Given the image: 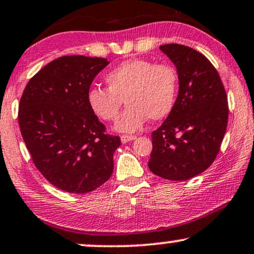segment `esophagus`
<instances>
[{
  "instance_id": "obj_1",
  "label": "esophagus",
  "mask_w": 254,
  "mask_h": 254,
  "mask_svg": "<svg viewBox=\"0 0 254 254\" xmlns=\"http://www.w3.org/2000/svg\"><path fill=\"white\" fill-rule=\"evenodd\" d=\"M134 139H136V136H132V134H123V136L121 137L122 143H127V141H131Z\"/></svg>"
}]
</instances>
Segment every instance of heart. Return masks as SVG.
<instances>
[{"label":"heart","instance_id":"heart-1","mask_svg":"<svg viewBox=\"0 0 254 254\" xmlns=\"http://www.w3.org/2000/svg\"><path fill=\"white\" fill-rule=\"evenodd\" d=\"M108 88L88 90V106L104 122L116 121L122 103L127 104L115 129L121 132L139 130L148 118L160 121L173 110L179 76L171 64L146 59L125 60L104 76Z\"/></svg>","mask_w":254,"mask_h":254}]
</instances>
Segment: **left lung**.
I'll use <instances>...</instances> for the list:
<instances>
[{"instance_id":"8db88e82","label":"left lung","mask_w":254,"mask_h":254,"mask_svg":"<svg viewBox=\"0 0 254 254\" xmlns=\"http://www.w3.org/2000/svg\"><path fill=\"white\" fill-rule=\"evenodd\" d=\"M160 50L177 66L179 94L172 113L152 132L148 168L167 180L185 181L204 172L217 157L228 125V97L203 54L180 44Z\"/></svg>"}]
</instances>
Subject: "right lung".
Listing matches in <instances>:
<instances>
[{
  "instance_id": "1",
  "label": "right lung",
  "mask_w": 254,
  "mask_h": 254,
  "mask_svg": "<svg viewBox=\"0 0 254 254\" xmlns=\"http://www.w3.org/2000/svg\"><path fill=\"white\" fill-rule=\"evenodd\" d=\"M109 62L65 56L35 74L19 101L18 124L32 161L54 187L86 194L109 180L121 138L106 132L89 106L94 77Z\"/></svg>"
}]
</instances>
